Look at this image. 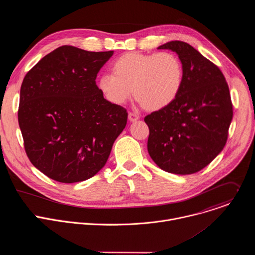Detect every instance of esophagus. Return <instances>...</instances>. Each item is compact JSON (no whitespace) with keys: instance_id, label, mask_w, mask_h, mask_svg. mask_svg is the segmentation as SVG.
Here are the masks:
<instances>
[{"instance_id":"esophagus-1","label":"esophagus","mask_w":255,"mask_h":255,"mask_svg":"<svg viewBox=\"0 0 255 255\" xmlns=\"http://www.w3.org/2000/svg\"><path fill=\"white\" fill-rule=\"evenodd\" d=\"M128 119H129L130 122H135V121H137L139 119V116L137 114H135V113H131L130 112L128 114Z\"/></svg>"}]
</instances>
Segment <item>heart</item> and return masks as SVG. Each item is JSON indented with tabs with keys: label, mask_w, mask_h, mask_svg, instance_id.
Wrapping results in <instances>:
<instances>
[{
	"label": "heart",
	"mask_w": 255,
	"mask_h": 255,
	"mask_svg": "<svg viewBox=\"0 0 255 255\" xmlns=\"http://www.w3.org/2000/svg\"><path fill=\"white\" fill-rule=\"evenodd\" d=\"M111 74L102 75L98 89L111 104L123 105L133 96L147 111H159L177 97L184 67L172 52H127L111 64Z\"/></svg>",
	"instance_id": "obj_1"
}]
</instances>
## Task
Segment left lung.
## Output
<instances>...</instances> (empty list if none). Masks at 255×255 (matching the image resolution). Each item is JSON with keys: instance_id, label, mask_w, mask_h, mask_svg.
Here are the masks:
<instances>
[{"instance_id": "1", "label": "left lung", "mask_w": 255, "mask_h": 255, "mask_svg": "<svg viewBox=\"0 0 255 255\" xmlns=\"http://www.w3.org/2000/svg\"><path fill=\"white\" fill-rule=\"evenodd\" d=\"M158 49L178 55L184 79L170 105L144 118L149 128L147 150L164 171L195 173L225 146L233 117L229 88L219 67L190 44L176 40Z\"/></svg>"}]
</instances>
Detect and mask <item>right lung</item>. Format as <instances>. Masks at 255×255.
I'll list each match as a JSON object with an SVG mask.
<instances>
[{
    "instance_id": "right-lung-1",
    "label": "right lung",
    "mask_w": 255,
    "mask_h": 255,
    "mask_svg": "<svg viewBox=\"0 0 255 255\" xmlns=\"http://www.w3.org/2000/svg\"><path fill=\"white\" fill-rule=\"evenodd\" d=\"M114 51L56 48L25 76L18 121L31 163L64 184L86 180L106 164L128 113L96 85Z\"/></svg>"
}]
</instances>
